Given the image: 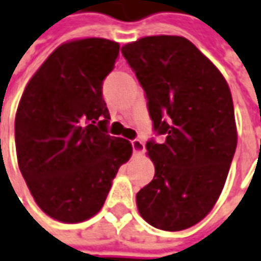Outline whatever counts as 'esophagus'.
I'll list each match as a JSON object with an SVG mask.
<instances>
[{
  "label": "esophagus",
  "mask_w": 261,
  "mask_h": 261,
  "mask_svg": "<svg viewBox=\"0 0 261 261\" xmlns=\"http://www.w3.org/2000/svg\"><path fill=\"white\" fill-rule=\"evenodd\" d=\"M131 144H133V151H134V154L144 153L145 145L143 141H140V140H133V141H131Z\"/></svg>",
  "instance_id": "obj_1"
}]
</instances>
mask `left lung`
I'll list each match as a JSON object with an SVG mask.
<instances>
[{
  "instance_id": "left-lung-1",
  "label": "left lung",
  "mask_w": 261,
  "mask_h": 261,
  "mask_svg": "<svg viewBox=\"0 0 261 261\" xmlns=\"http://www.w3.org/2000/svg\"><path fill=\"white\" fill-rule=\"evenodd\" d=\"M148 100L163 144L147 143L155 174L136 196L153 227L180 231L212 212L237 145L234 106L219 68L180 35H151L121 48Z\"/></svg>"
}]
</instances>
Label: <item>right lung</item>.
<instances>
[{"label": "right lung", "instance_id": "obj_1", "mask_svg": "<svg viewBox=\"0 0 261 261\" xmlns=\"http://www.w3.org/2000/svg\"><path fill=\"white\" fill-rule=\"evenodd\" d=\"M120 44L79 38L57 47L25 86L15 114L21 174L37 205L61 223L91 219L104 204L128 140L107 134L102 81Z\"/></svg>", "mask_w": 261, "mask_h": 261}]
</instances>
